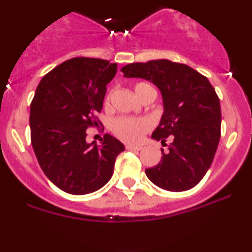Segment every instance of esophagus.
Instances as JSON below:
<instances>
[{
  "label": "esophagus",
  "instance_id": "1",
  "mask_svg": "<svg viewBox=\"0 0 252 252\" xmlns=\"http://www.w3.org/2000/svg\"><path fill=\"white\" fill-rule=\"evenodd\" d=\"M126 150H131V151H139L142 149L141 147H135V145H126Z\"/></svg>",
  "mask_w": 252,
  "mask_h": 252
}]
</instances>
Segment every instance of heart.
Listing matches in <instances>:
<instances>
[{
	"instance_id": "1",
	"label": "heart",
	"mask_w": 252,
	"mask_h": 252,
	"mask_svg": "<svg viewBox=\"0 0 252 252\" xmlns=\"http://www.w3.org/2000/svg\"><path fill=\"white\" fill-rule=\"evenodd\" d=\"M154 90L155 89L149 83H144V82L137 83L134 87L135 95L138 99L148 92H154ZM108 104L109 97H107V101H105V105ZM111 129H113L114 134L122 141L128 142V143H137L141 141L142 136L150 129V122L145 118L121 116L114 121Z\"/></svg>"
}]
</instances>
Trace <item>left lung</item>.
Masks as SVG:
<instances>
[{"label":"left lung","mask_w":252,"mask_h":252,"mask_svg":"<svg viewBox=\"0 0 252 252\" xmlns=\"http://www.w3.org/2000/svg\"><path fill=\"white\" fill-rule=\"evenodd\" d=\"M121 71L124 77L153 82L160 90L164 113L153 132L154 139L165 143L169 151L154 168L145 169L148 178L169 191H186L201 182L216 154L220 138V104L214 87L205 76L182 63L154 60L131 63Z\"/></svg>","instance_id":"1"}]
</instances>
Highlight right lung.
I'll return each mask as SVG.
<instances>
[{
    "label": "right lung",
    "mask_w": 252,
    "mask_h": 252,
    "mask_svg": "<svg viewBox=\"0 0 252 252\" xmlns=\"http://www.w3.org/2000/svg\"><path fill=\"white\" fill-rule=\"evenodd\" d=\"M116 63L75 57L42 78L30 104L32 145L44 175L71 195L101 189L114 172L124 150L117 138L105 134L101 144L87 143V129L98 126L107 84Z\"/></svg>",
    "instance_id": "add662e5"
}]
</instances>
